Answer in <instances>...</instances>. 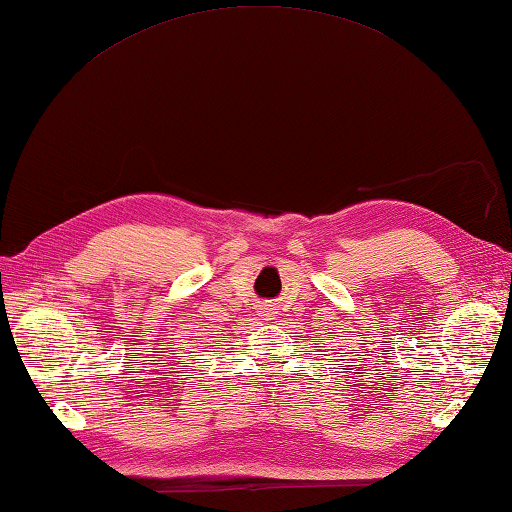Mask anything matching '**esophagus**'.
<instances>
[{
	"label": "esophagus",
	"instance_id": "esophagus-1",
	"mask_svg": "<svg viewBox=\"0 0 512 512\" xmlns=\"http://www.w3.org/2000/svg\"><path fill=\"white\" fill-rule=\"evenodd\" d=\"M275 312H272V307H261V320H272Z\"/></svg>",
	"mask_w": 512,
	"mask_h": 512
}]
</instances>
